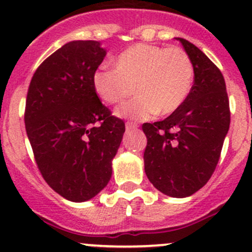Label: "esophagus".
Instances as JSON below:
<instances>
[{
	"mask_svg": "<svg viewBox=\"0 0 252 252\" xmlns=\"http://www.w3.org/2000/svg\"><path fill=\"white\" fill-rule=\"evenodd\" d=\"M137 124L136 123H133V122H126V130H134V129H137Z\"/></svg>",
	"mask_w": 252,
	"mask_h": 252,
	"instance_id": "esophagus-1",
	"label": "esophagus"
}]
</instances>
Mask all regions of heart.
<instances>
[{"label": "heart", "mask_w": 252, "mask_h": 252, "mask_svg": "<svg viewBox=\"0 0 252 252\" xmlns=\"http://www.w3.org/2000/svg\"><path fill=\"white\" fill-rule=\"evenodd\" d=\"M116 68L100 67L93 73L94 92L106 104L137 96L116 110L121 118L144 121L155 115L176 112L189 97L194 68L186 52L177 47L137 43L122 52Z\"/></svg>", "instance_id": "b5f03b06"}]
</instances>
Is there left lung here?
Returning a JSON list of instances; mask_svg holds the SVG:
<instances>
[{"label":"left lung","mask_w":252,"mask_h":252,"mask_svg":"<svg viewBox=\"0 0 252 252\" xmlns=\"http://www.w3.org/2000/svg\"><path fill=\"white\" fill-rule=\"evenodd\" d=\"M194 68L185 104L164 121L144 123L145 173L151 184L174 198L189 197L215 171L229 129L228 95L221 71L194 44L177 37Z\"/></svg>","instance_id":"obj_1"}]
</instances>
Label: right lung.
Returning a JSON list of instances; mask_svg holds the SVG:
<instances>
[{"instance_id":"add662e5","label":"right lung","mask_w":252,"mask_h":252,"mask_svg":"<svg viewBox=\"0 0 252 252\" xmlns=\"http://www.w3.org/2000/svg\"><path fill=\"white\" fill-rule=\"evenodd\" d=\"M106 55L97 41H72L47 58L30 82L25 128L37 166L65 199L86 202L108 184L126 124L94 92Z\"/></svg>"}]
</instances>
